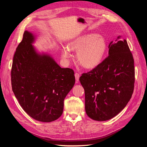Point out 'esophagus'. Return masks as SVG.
Returning a JSON list of instances; mask_svg holds the SVG:
<instances>
[{
	"label": "esophagus",
	"mask_w": 147,
	"mask_h": 147,
	"mask_svg": "<svg viewBox=\"0 0 147 147\" xmlns=\"http://www.w3.org/2000/svg\"><path fill=\"white\" fill-rule=\"evenodd\" d=\"M75 80H76V81L78 82L79 81V78H80V74L78 73H75Z\"/></svg>",
	"instance_id": "1"
}]
</instances>
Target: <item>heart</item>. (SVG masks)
I'll return each instance as SVG.
<instances>
[{
  "label": "heart",
  "mask_w": 147,
  "mask_h": 147,
  "mask_svg": "<svg viewBox=\"0 0 147 147\" xmlns=\"http://www.w3.org/2000/svg\"><path fill=\"white\" fill-rule=\"evenodd\" d=\"M71 51H78L77 61L83 67L94 69L103 61L107 51V43L104 38L98 34H84L71 41L68 47H63L61 54L64 59L72 57Z\"/></svg>",
  "instance_id": "b5f03b06"
}]
</instances>
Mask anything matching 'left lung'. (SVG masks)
<instances>
[{
  "mask_svg": "<svg viewBox=\"0 0 147 147\" xmlns=\"http://www.w3.org/2000/svg\"><path fill=\"white\" fill-rule=\"evenodd\" d=\"M109 48V56L80 77L85 94L86 113L99 121L112 119L123 110L134 87V59L127 41L118 36Z\"/></svg>",
  "mask_w": 147,
  "mask_h": 147,
  "instance_id": "obj_1",
  "label": "left lung"
}]
</instances>
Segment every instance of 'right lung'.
<instances>
[{
  "instance_id": "right-lung-1",
  "label": "right lung",
  "mask_w": 147,
  "mask_h": 147,
  "mask_svg": "<svg viewBox=\"0 0 147 147\" xmlns=\"http://www.w3.org/2000/svg\"><path fill=\"white\" fill-rule=\"evenodd\" d=\"M36 36L25 30L13 56V93L23 109L41 122H51L63 112L64 100L75 84L74 72L61 68L51 55L34 47Z\"/></svg>"
}]
</instances>
